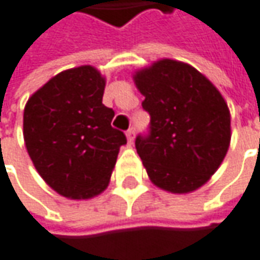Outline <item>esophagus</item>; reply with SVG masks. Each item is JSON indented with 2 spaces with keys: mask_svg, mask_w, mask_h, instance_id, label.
<instances>
[{
  "mask_svg": "<svg viewBox=\"0 0 260 260\" xmlns=\"http://www.w3.org/2000/svg\"><path fill=\"white\" fill-rule=\"evenodd\" d=\"M126 138H128V142H129V144L134 141V138H135V128L131 126L129 129L126 131Z\"/></svg>",
  "mask_w": 260,
  "mask_h": 260,
  "instance_id": "esophagus-1",
  "label": "esophagus"
}]
</instances>
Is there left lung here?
Segmentation results:
<instances>
[{
	"mask_svg": "<svg viewBox=\"0 0 260 260\" xmlns=\"http://www.w3.org/2000/svg\"><path fill=\"white\" fill-rule=\"evenodd\" d=\"M150 113L137 152L160 189L187 193L205 185L232 140L230 110L217 87L189 63L160 59L134 75Z\"/></svg>",
	"mask_w": 260,
	"mask_h": 260,
	"instance_id": "obj_1",
	"label": "left lung"
}]
</instances>
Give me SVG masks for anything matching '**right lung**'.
Returning <instances> with one entry per match:
<instances>
[{
    "label": "right lung",
    "instance_id": "obj_1",
    "mask_svg": "<svg viewBox=\"0 0 260 260\" xmlns=\"http://www.w3.org/2000/svg\"><path fill=\"white\" fill-rule=\"evenodd\" d=\"M106 80L91 65L62 71L27 100L23 135L38 173L59 195L88 199L109 185L122 131L102 100Z\"/></svg>",
    "mask_w": 260,
    "mask_h": 260
}]
</instances>
